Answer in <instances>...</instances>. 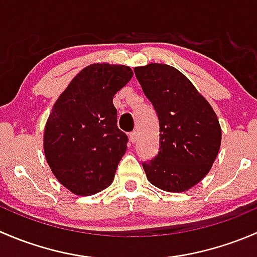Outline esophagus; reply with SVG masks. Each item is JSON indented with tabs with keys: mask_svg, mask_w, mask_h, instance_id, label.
<instances>
[{
	"mask_svg": "<svg viewBox=\"0 0 257 257\" xmlns=\"http://www.w3.org/2000/svg\"><path fill=\"white\" fill-rule=\"evenodd\" d=\"M129 138H131V142L132 143H136L137 139H138V133H137V131H133L131 134H129Z\"/></svg>",
	"mask_w": 257,
	"mask_h": 257,
	"instance_id": "obj_1",
	"label": "esophagus"
}]
</instances>
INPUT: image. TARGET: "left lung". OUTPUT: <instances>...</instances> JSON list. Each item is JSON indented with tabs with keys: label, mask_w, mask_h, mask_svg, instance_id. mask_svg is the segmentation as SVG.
I'll return each mask as SVG.
<instances>
[{
	"label": "left lung",
	"mask_w": 257,
	"mask_h": 257,
	"mask_svg": "<svg viewBox=\"0 0 257 257\" xmlns=\"http://www.w3.org/2000/svg\"><path fill=\"white\" fill-rule=\"evenodd\" d=\"M159 119V153L143 163L148 180L170 193L186 191L210 172L221 144L219 119L180 71L150 63L134 68Z\"/></svg>",
	"instance_id": "obj_1"
}]
</instances>
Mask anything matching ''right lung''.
<instances>
[{
	"label": "right lung",
	"mask_w": 257,
	"mask_h": 257,
	"mask_svg": "<svg viewBox=\"0 0 257 257\" xmlns=\"http://www.w3.org/2000/svg\"><path fill=\"white\" fill-rule=\"evenodd\" d=\"M132 77L126 66L90 64L52 108L43 137L46 160L57 180L76 195H93L113 183L128 142L116 125L113 97Z\"/></svg>",
	"instance_id": "add662e5"
}]
</instances>
